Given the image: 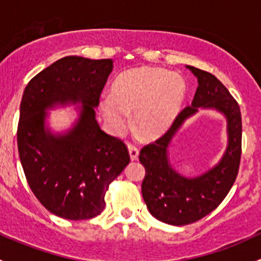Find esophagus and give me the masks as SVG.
I'll return each mask as SVG.
<instances>
[{
    "instance_id": "1",
    "label": "esophagus",
    "mask_w": 261,
    "mask_h": 261,
    "mask_svg": "<svg viewBox=\"0 0 261 261\" xmlns=\"http://www.w3.org/2000/svg\"><path fill=\"white\" fill-rule=\"evenodd\" d=\"M127 147H128V152H130V158L131 160H138L139 158V149L136 147L134 144L127 143Z\"/></svg>"
}]
</instances>
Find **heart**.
Instances as JSON below:
<instances>
[{"label": "heart", "instance_id": "b5f03b06", "mask_svg": "<svg viewBox=\"0 0 261 261\" xmlns=\"http://www.w3.org/2000/svg\"><path fill=\"white\" fill-rule=\"evenodd\" d=\"M186 93L187 83L178 73L135 68L116 78L111 97L102 101L101 111L114 131L123 130L134 111L135 130L144 138H158L179 114Z\"/></svg>", "mask_w": 261, "mask_h": 261}]
</instances>
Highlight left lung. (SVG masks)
Instances as JSON below:
<instances>
[{"label": "left lung", "instance_id": "obj_1", "mask_svg": "<svg viewBox=\"0 0 261 261\" xmlns=\"http://www.w3.org/2000/svg\"><path fill=\"white\" fill-rule=\"evenodd\" d=\"M187 68L198 80L192 105L181 110L167 133L144 146L139 155L145 168L141 192L147 208L155 218L174 226L196 222L217 208L235 183L241 159L243 123L239 103L211 73L191 65ZM199 107L215 108L226 116L229 146L213 170L188 180L170 167L166 149L184 120L195 113Z\"/></svg>", "mask_w": 261, "mask_h": 261}]
</instances>
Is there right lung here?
I'll return each instance as SVG.
<instances>
[{
  "instance_id": "1",
  "label": "right lung",
  "mask_w": 261,
  "mask_h": 261,
  "mask_svg": "<svg viewBox=\"0 0 261 261\" xmlns=\"http://www.w3.org/2000/svg\"><path fill=\"white\" fill-rule=\"evenodd\" d=\"M111 70V59L65 57L23 91L17 147L26 180L48 211L67 220H88L103 211L110 184L130 163L125 143L102 131L94 117ZM69 101L84 105L80 120L64 136H53L45 130L43 111Z\"/></svg>"
}]
</instances>
